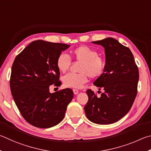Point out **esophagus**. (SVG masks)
I'll list each match as a JSON object with an SVG mask.
<instances>
[{"mask_svg":"<svg viewBox=\"0 0 151 151\" xmlns=\"http://www.w3.org/2000/svg\"><path fill=\"white\" fill-rule=\"evenodd\" d=\"M78 91L77 90V89H73V92L74 93H76V92H78Z\"/></svg>","mask_w":151,"mask_h":151,"instance_id":"esophagus-1","label":"esophagus"}]
</instances>
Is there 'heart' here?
I'll return each instance as SVG.
<instances>
[{
    "mask_svg": "<svg viewBox=\"0 0 151 151\" xmlns=\"http://www.w3.org/2000/svg\"><path fill=\"white\" fill-rule=\"evenodd\" d=\"M100 67V63L99 62H96L94 64V70L95 71H97ZM66 84L68 86L70 87H76V88H79L82 84L85 82V81L80 80V79H78L77 77H74V76H71V77H68L66 78L65 80Z\"/></svg>",
    "mask_w": 151,
    "mask_h": 151,
    "instance_id": "b5f03b06",
    "label": "heart"
}]
</instances>
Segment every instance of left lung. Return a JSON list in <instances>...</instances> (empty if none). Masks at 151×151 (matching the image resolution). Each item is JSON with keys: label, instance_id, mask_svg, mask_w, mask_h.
I'll return each mask as SVG.
<instances>
[{"label": "left lung", "instance_id": "left-lung-1", "mask_svg": "<svg viewBox=\"0 0 151 151\" xmlns=\"http://www.w3.org/2000/svg\"><path fill=\"white\" fill-rule=\"evenodd\" d=\"M68 45L36 40L25 47L13 62L10 86L24 119L38 128H50L64 118L73 97L71 89L50 93L49 87L60 86L58 59Z\"/></svg>", "mask_w": 151, "mask_h": 151}]
</instances>
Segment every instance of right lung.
<instances>
[{"instance_id": "1", "label": "right lung", "mask_w": 151, "mask_h": 151, "mask_svg": "<svg viewBox=\"0 0 151 151\" xmlns=\"http://www.w3.org/2000/svg\"><path fill=\"white\" fill-rule=\"evenodd\" d=\"M92 43L104 47L105 63L104 72L93 83L101 91L97 96L89 89L84 110L91 122L112 124L123 118L133 105L137 93L139 70L131 50L117 40L107 38Z\"/></svg>"}]
</instances>
